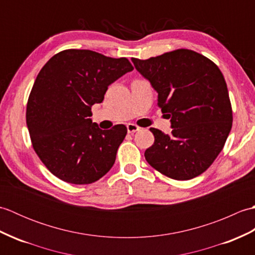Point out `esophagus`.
<instances>
[{
  "label": "esophagus",
  "instance_id": "34e87169",
  "mask_svg": "<svg viewBox=\"0 0 255 255\" xmlns=\"http://www.w3.org/2000/svg\"><path fill=\"white\" fill-rule=\"evenodd\" d=\"M139 129L140 128L137 126V125H134V124H128L127 125V131H128V133L136 132V131L139 130Z\"/></svg>",
  "mask_w": 255,
  "mask_h": 255
}]
</instances>
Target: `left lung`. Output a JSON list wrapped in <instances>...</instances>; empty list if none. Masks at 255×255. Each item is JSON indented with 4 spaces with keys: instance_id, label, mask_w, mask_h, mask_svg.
Segmentation results:
<instances>
[{
    "instance_id": "left-lung-1",
    "label": "left lung",
    "mask_w": 255,
    "mask_h": 255,
    "mask_svg": "<svg viewBox=\"0 0 255 255\" xmlns=\"http://www.w3.org/2000/svg\"><path fill=\"white\" fill-rule=\"evenodd\" d=\"M131 61L158 92L162 113L171 117L170 134L150 128L154 143L145 150V160L173 180L200 175L223 150L232 127L223 73L210 59L189 49Z\"/></svg>"
}]
</instances>
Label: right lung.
<instances>
[{"label": "right lung", "mask_w": 255, "mask_h": 255, "mask_svg": "<svg viewBox=\"0 0 255 255\" xmlns=\"http://www.w3.org/2000/svg\"><path fill=\"white\" fill-rule=\"evenodd\" d=\"M132 70L127 58L81 49L58 52L42 67L27 102L26 123L32 148L53 175L83 185L112 169L127 128L102 130L89 117L108 85Z\"/></svg>", "instance_id": "right-lung-1"}]
</instances>
